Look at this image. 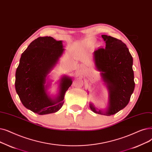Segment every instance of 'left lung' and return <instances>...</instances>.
I'll list each match as a JSON object with an SVG mask.
<instances>
[{
    "mask_svg": "<svg viewBox=\"0 0 152 152\" xmlns=\"http://www.w3.org/2000/svg\"><path fill=\"white\" fill-rule=\"evenodd\" d=\"M102 37L105 47L94 51L93 58L109 91V104L105 111L97 110L91 103L89 107L95 113L110 116L127 106L134 91L133 58L120 39L105 35Z\"/></svg>",
    "mask_w": 152,
    "mask_h": 152,
    "instance_id": "obj_1",
    "label": "left lung"
}]
</instances>
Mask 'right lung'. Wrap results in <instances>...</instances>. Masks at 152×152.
<instances>
[{
  "label": "right lung",
  "mask_w": 152,
  "mask_h": 152,
  "mask_svg": "<svg viewBox=\"0 0 152 152\" xmlns=\"http://www.w3.org/2000/svg\"><path fill=\"white\" fill-rule=\"evenodd\" d=\"M64 50L62 41L51 37H38L21 55L15 72V90L24 106L36 114L54 113L63 106L66 92L72 83L71 78L62 77L60 92L55 99L48 94L45 83Z\"/></svg>",
  "instance_id": "1"
}]
</instances>
